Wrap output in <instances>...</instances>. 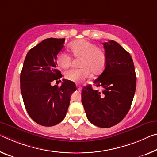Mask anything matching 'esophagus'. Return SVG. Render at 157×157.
I'll return each mask as SVG.
<instances>
[{"mask_svg":"<svg viewBox=\"0 0 157 157\" xmlns=\"http://www.w3.org/2000/svg\"><path fill=\"white\" fill-rule=\"evenodd\" d=\"M77 87H78V90H79V91H81V90H82V87H81V86L77 85Z\"/></svg>","mask_w":157,"mask_h":157,"instance_id":"1","label":"esophagus"}]
</instances>
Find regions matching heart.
Instances as JSON below:
<instances>
[{
  "label": "heart",
  "mask_w": 157,
  "mask_h": 157,
  "mask_svg": "<svg viewBox=\"0 0 157 157\" xmlns=\"http://www.w3.org/2000/svg\"><path fill=\"white\" fill-rule=\"evenodd\" d=\"M69 49L75 59H79L82 68L72 69L66 72L65 78L71 82L79 83L88 78L90 71L94 75L101 73L105 68L107 56L105 52L96 44L86 40H78L71 43ZM59 66L68 68L72 64V57L65 52H60L56 58Z\"/></svg>",
  "instance_id": "1"
}]
</instances>
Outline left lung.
<instances>
[{
  "instance_id": "8db88e82",
  "label": "left lung",
  "mask_w": 157,
  "mask_h": 157,
  "mask_svg": "<svg viewBox=\"0 0 157 157\" xmlns=\"http://www.w3.org/2000/svg\"><path fill=\"white\" fill-rule=\"evenodd\" d=\"M107 64L94 85L89 84L82 92V103L87 119L94 125L110 128L122 120L130 110L136 87L133 59L127 51L114 40L103 43Z\"/></svg>"
}]
</instances>
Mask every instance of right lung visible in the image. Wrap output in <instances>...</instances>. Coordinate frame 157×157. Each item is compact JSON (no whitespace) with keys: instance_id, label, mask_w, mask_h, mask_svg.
I'll return each mask as SVG.
<instances>
[{"instance_id":"right-lung-1","label":"right lung","mask_w":157,"mask_h":157,"mask_svg":"<svg viewBox=\"0 0 157 157\" xmlns=\"http://www.w3.org/2000/svg\"><path fill=\"white\" fill-rule=\"evenodd\" d=\"M65 38H47L30 49L24 62L20 75L22 98L27 113L37 124L52 126L65 118L70 98L76 86L63 79L61 86H52L61 82L56 69V58Z\"/></svg>"}]
</instances>
